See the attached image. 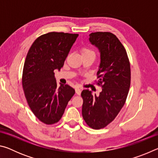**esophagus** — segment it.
Wrapping results in <instances>:
<instances>
[{"instance_id": "esophagus-1", "label": "esophagus", "mask_w": 158, "mask_h": 158, "mask_svg": "<svg viewBox=\"0 0 158 158\" xmlns=\"http://www.w3.org/2000/svg\"><path fill=\"white\" fill-rule=\"evenodd\" d=\"M75 91H76V93L77 95H80L81 94V89H79V88H76L75 89Z\"/></svg>"}]
</instances>
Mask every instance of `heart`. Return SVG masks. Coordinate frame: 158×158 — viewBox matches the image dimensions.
Wrapping results in <instances>:
<instances>
[{"mask_svg":"<svg viewBox=\"0 0 158 158\" xmlns=\"http://www.w3.org/2000/svg\"><path fill=\"white\" fill-rule=\"evenodd\" d=\"M89 54H93L95 55V53L93 50L89 48L84 47L81 49V55H89Z\"/></svg>","mask_w":158,"mask_h":158,"instance_id":"1","label":"heart"}]
</instances>
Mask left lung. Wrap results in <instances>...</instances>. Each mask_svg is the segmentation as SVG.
<instances>
[{"label": "left lung", "instance_id": "obj_1", "mask_svg": "<svg viewBox=\"0 0 158 158\" xmlns=\"http://www.w3.org/2000/svg\"><path fill=\"white\" fill-rule=\"evenodd\" d=\"M89 41L100 54L97 74L102 91L93 95L89 89L83 90L82 116L89 127L99 130L113 121L124 105L130 86V65L124 47L113 33H92Z\"/></svg>", "mask_w": 158, "mask_h": 158}]
</instances>
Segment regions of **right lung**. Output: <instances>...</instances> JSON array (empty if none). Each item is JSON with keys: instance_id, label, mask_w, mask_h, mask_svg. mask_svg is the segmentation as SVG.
I'll return each mask as SVG.
<instances>
[{"instance_id": "add662e5", "label": "right lung", "mask_w": 158, "mask_h": 158, "mask_svg": "<svg viewBox=\"0 0 158 158\" xmlns=\"http://www.w3.org/2000/svg\"><path fill=\"white\" fill-rule=\"evenodd\" d=\"M78 34L52 32L40 36L31 45L23 65L22 85L29 106L47 125L60 121L75 93L69 85H57L55 69L63 68Z\"/></svg>"}]
</instances>
